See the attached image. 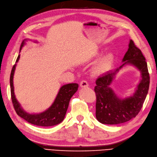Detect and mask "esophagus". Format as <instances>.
<instances>
[{
  "label": "esophagus",
  "instance_id": "34e87169",
  "mask_svg": "<svg viewBox=\"0 0 157 157\" xmlns=\"http://www.w3.org/2000/svg\"><path fill=\"white\" fill-rule=\"evenodd\" d=\"M88 83L86 81V80H82V81L80 82V86L82 87H88Z\"/></svg>",
  "mask_w": 157,
  "mask_h": 157
}]
</instances>
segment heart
I'll return each instance as SVG.
<instances>
[{
  "instance_id": "b5f03b06",
  "label": "heart",
  "mask_w": 157,
  "mask_h": 157,
  "mask_svg": "<svg viewBox=\"0 0 157 157\" xmlns=\"http://www.w3.org/2000/svg\"><path fill=\"white\" fill-rule=\"evenodd\" d=\"M114 59V56L113 54L109 53L103 57L99 62L98 63L95 67V71L96 74H101L105 72L108 68L110 67L111 63H113Z\"/></svg>"
}]
</instances>
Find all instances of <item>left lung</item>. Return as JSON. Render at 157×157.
I'll return each instance as SVG.
<instances>
[{"label": "left lung", "instance_id": "obj_1", "mask_svg": "<svg viewBox=\"0 0 157 157\" xmlns=\"http://www.w3.org/2000/svg\"><path fill=\"white\" fill-rule=\"evenodd\" d=\"M123 62L124 63L120 67L100 76L95 82V116L101 123L117 124L128 121L138 115L146 99L150 83L147 63L141 51L132 40H130L128 49L124 56ZM128 63L138 68L142 73V79L133 95L125 99H120L110 87V85L116 74Z\"/></svg>", "mask_w": 157, "mask_h": 157}]
</instances>
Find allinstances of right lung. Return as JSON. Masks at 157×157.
Instances as JSON below:
<instances>
[{
  "label": "right lung",
  "mask_w": 157,
  "mask_h": 157,
  "mask_svg": "<svg viewBox=\"0 0 157 157\" xmlns=\"http://www.w3.org/2000/svg\"><path fill=\"white\" fill-rule=\"evenodd\" d=\"M25 40H24L21 44L20 52L21 51L22 48L25 45ZM20 56L21 55L19 54L16 62H18L20 58ZM15 67L16 64L13 66V69H12L11 71L10 77V85L12 102H13L14 108L18 115L26 120L27 122L37 126L50 127L61 123L63 120L64 117H65L71 98L78 89V84L69 83L63 86L59 89L55 101L50 108H48L46 111L41 113L29 114L22 109V107L20 105L19 103L15 98L13 86V76Z\"/></svg>",
  "instance_id": "1"
}]
</instances>
